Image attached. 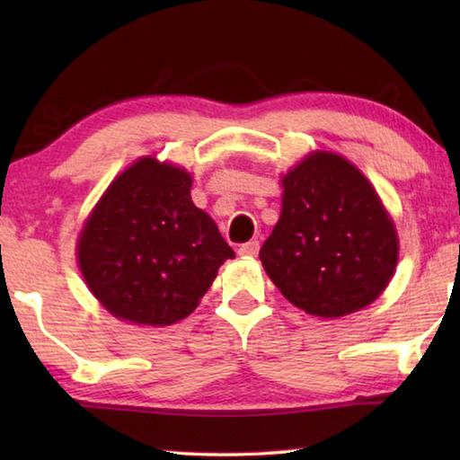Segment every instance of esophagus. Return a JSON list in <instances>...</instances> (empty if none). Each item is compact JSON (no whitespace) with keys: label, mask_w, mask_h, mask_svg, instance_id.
I'll list each match as a JSON object with an SVG mask.
<instances>
[{"label":"esophagus","mask_w":460,"mask_h":460,"mask_svg":"<svg viewBox=\"0 0 460 460\" xmlns=\"http://www.w3.org/2000/svg\"><path fill=\"white\" fill-rule=\"evenodd\" d=\"M260 252V241H247V243H243L239 247V255H243V258H253V255H258Z\"/></svg>","instance_id":"1"}]
</instances>
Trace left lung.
<instances>
[{
  "instance_id": "1",
  "label": "left lung",
  "mask_w": 460,
  "mask_h": 460,
  "mask_svg": "<svg viewBox=\"0 0 460 460\" xmlns=\"http://www.w3.org/2000/svg\"><path fill=\"white\" fill-rule=\"evenodd\" d=\"M282 184V215L260 249L271 282L314 316L371 305L392 279L398 237L367 178L341 155L318 152Z\"/></svg>"
}]
</instances>
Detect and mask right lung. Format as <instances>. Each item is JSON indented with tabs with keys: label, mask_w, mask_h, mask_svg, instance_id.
Returning <instances> with one entry per match:
<instances>
[{
	"label": "right lung",
	"mask_w": 460,
	"mask_h": 460,
	"mask_svg": "<svg viewBox=\"0 0 460 460\" xmlns=\"http://www.w3.org/2000/svg\"><path fill=\"white\" fill-rule=\"evenodd\" d=\"M192 178L142 158L97 202L79 239V266L113 316L172 324L189 316L235 252L194 207Z\"/></svg>",
	"instance_id": "add662e5"
}]
</instances>
